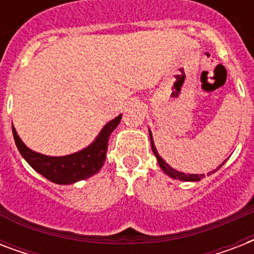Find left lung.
I'll list each match as a JSON object with an SVG mask.
<instances>
[{
    "label": "left lung",
    "instance_id": "left-lung-1",
    "mask_svg": "<svg viewBox=\"0 0 254 254\" xmlns=\"http://www.w3.org/2000/svg\"><path fill=\"white\" fill-rule=\"evenodd\" d=\"M150 142H151L153 153H154V155L157 157V159H158L159 166L162 167V170L167 174V175H170V177L174 178V179H179V181H187V182H196V181H200L201 178H205L204 174H200V175H197V174H185V173H181V171H177V170H174L173 167H170L169 165H167L162 158H161V155L158 154V151H157V149H155L154 142H153V137H151V133H150ZM221 166H223V165H220L216 170L220 169ZM216 170H215V171H216ZM212 173L213 171H211V173H208L207 175H209V174H212Z\"/></svg>",
    "mask_w": 254,
    "mask_h": 254
}]
</instances>
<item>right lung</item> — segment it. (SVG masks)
I'll list each match as a JSON object with an SVG mask.
<instances>
[{"instance_id": "1", "label": "right lung", "mask_w": 254, "mask_h": 254, "mask_svg": "<svg viewBox=\"0 0 254 254\" xmlns=\"http://www.w3.org/2000/svg\"><path fill=\"white\" fill-rule=\"evenodd\" d=\"M120 121H121V115L104 127L91 146L85 147L84 150L79 153L64 155V157H47L30 150L18 137L14 127L13 135L21 155L35 171L58 185H71L92 177L103 167L107 158L109 135L119 125Z\"/></svg>"}]
</instances>
